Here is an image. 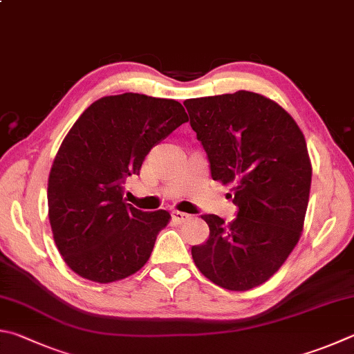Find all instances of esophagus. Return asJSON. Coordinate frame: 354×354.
<instances>
[{
    "label": "esophagus",
    "instance_id": "1",
    "mask_svg": "<svg viewBox=\"0 0 354 354\" xmlns=\"http://www.w3.org/2000/svg\"><path fill=\"white\" fill-rule=\"evenodd\" d=\"M171 216H173V220H175L176 223H185V221H189L190 218H192L189 214H184V212H179V210L173 212Z\"/></svg>",
    "mask_w": 354,
    "mask_h": 354
}]
</instances>
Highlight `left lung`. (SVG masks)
I'll return each instance as SVG.
<instances>
[{
    "label": "left lung",
    "mask_w": 354,
    "mask_h": 354,
    "mask_svg": "<svg viewBox=\"0 0 354 354\" xmlns=\"http://www.w3.org/2000/svg\"><path fill=\"white\" fill-rule=\"evenodd\" d=\"M214 181L232 185L236 218L201 215L209 239L192 246L205 277L230 291L265 283L304 229L311 162L304 133L265 95L236 91L184 102Z\"/></svg>",
    "instance_id": "1"
}]
</instances>
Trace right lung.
Here are the masks:
<instances>
[{
  "label": "right lung",
  "mask_w": 354,
  "mask_h": 354,
  "mask_svg": "<svg viewBox=\"0 0 354 354\" xmlns=\"http://www.w3.org/2000/svg\"><path fill=\"white\" fill-rule=\"evenodd\" d=\"M187 120L176 100L124 93L95 100L63 139L48 181L49 223L63 260L80 277L110 283L150 259L170 214L127 204L124 184Z\"/></svg>",
  "instance_id": "obj_1"
}]
</instances>
